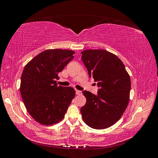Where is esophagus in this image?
<instances>
[{"instance_id": "34e87169", "label": "esophagus", "mask_w": 158, "mask_h": 158, "mask_svg": "<svg viewBox=\"0 0 158 158\" xmlns=\"http://www.w3.org/2000/svg\"><path fill=\"white\" fill-rule=\"evenodd\" d=\"M76 95H81L82 94V92L80 90H78V89H76Z\"/></svg>"}]
</instances>
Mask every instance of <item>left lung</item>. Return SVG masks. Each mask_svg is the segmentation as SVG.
I'll return each mask as SVG.
<instances>
[{"label":"left lung","instance_id":"8db88e82","mask_svg":"<svg viewBox=\"0 0 158 158\" xmlns=\"http://www.w3.org/2000/svg\"><path fill=\"white\" fill-rule=\"evenodd\" d=\"M82 60L89 78L97 82L94 95L83 91L86 103L80 109L84 121L95 129L112 126L121 118L129 102L131 79L118 56L103 49L84 50Z\"/></svg>","mask_w":158,"mask_h":158}]
</instances>
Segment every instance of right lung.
<instances>
[{
    "label": "right lung",
    "instance_id": "add662e5",
    "mask_svg": "<svg viewBox=\"0 0 158 158\" xmlns=\"http://www.w3.org/2000/svg\"><path fill=\"white\" fill-rule=\"evenodd\" d=\"M74 53L66 49L45 50L23 69L22 98L28 113L42 125H51L61 121L75 96L74 89L58 85L55 81Z\"/></svg>",
    "mask_w": 158,
    "mask_h": 158
}]
</instances>
